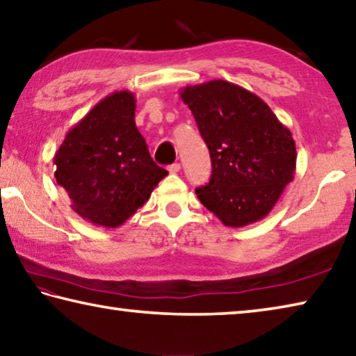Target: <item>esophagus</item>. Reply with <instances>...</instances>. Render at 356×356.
I'll return each instance as SVG.
<instances>
[{
	"label": "esophagus",
	"mask_w": 356,
	"mask_h": 356,
	"mask_svg": "<svg viewBox=\"0 0 356 356\" xmlns=\"http://www.w3.org/2000/svg\"><path fill=\"white\" fill-rule=\"evenodd\" d=\"M168 171H170L171 174H177L180 171V165L179 163H172L168 166Z\"/></svg>",
	"instance_id": "34e87169"
}]
</instances>
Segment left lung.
I'll return each mask as SVG.
<instances>
[{
	"label": "left lung",
	"instance_id": "8db88e82",
	"mask_svg": "<svg viewBox=\"0 0 356 356\" xmlns=\"http://www.w3.org/2000/svg\"><path fill=\"white\" fill-rule=\"evenodd\" d=\"M212 159V176L196 195L225 226L265 218L291 184L297 150L291 130L256 94L225 80L180 91Z\"/></svg>",
	"mask_w": 356,
	"mask_h": 356
}]
</instances>
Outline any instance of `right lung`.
<instances>
[{
    "label": "right lung",
    "instance_id": "right-lung-1",
    "mask_svg": "<svg viewBox=\"0 0 356 356\" xmlns=\"http://www.w3.org/2000/svg\"><path fill=\"white\" fill-rule=\"evenodd\" d=\"M135 110L131 92L106 95L67 131L53 159L70 207L95 226L119 227L168 176L150 159Z\"/></svg>",
    "mask_w": 356,
    "mask_h": 356
}]
</instances>
